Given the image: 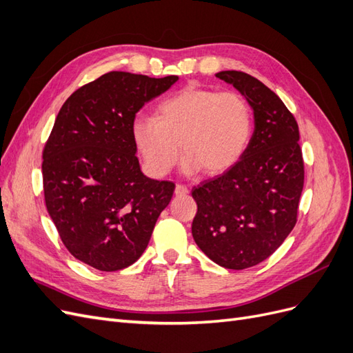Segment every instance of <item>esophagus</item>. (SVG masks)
<instances>
[{
	"label": "esophagus",
	"instance_id": "1",
	"mask_svg": "<svg viewBox=\"0 0 353 353\" xmlns=\"http://www.w3.org/2000/svg\"><path fill=\"white\" fill-rule=\"evenodd\" d=\"M188 193H190V190H188V187H185V185L178 184V185L175 187V194H176V196H185V194H188Z\"/></svg>",
	"mask_w": 353,
	"mask_h": 353
}]
</instances>
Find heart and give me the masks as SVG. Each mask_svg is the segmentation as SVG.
I'll use <instances>...</instances> for the list:
<instances>
[{
	"mask_svg": "<svg viewBox=\"0 0 353 353\" xmlns=\"http://www.w3.org/2000/svg\"><path fill=\"white\" fill-rule=\"evenodd\" d=\"M252 131V108L241 94L193 85L160 101L156 119L140 117L132 123L137 150L154 176L174 169L179 144L187 172H227L244 154Z\"/></svg>",
	"mask_w": 353,
	"mask_h": 353,
	"instance_id": "obj_1",
	"label": "heart"
}]
</instances>
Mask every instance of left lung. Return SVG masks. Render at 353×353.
Here are the masks:
<instances>
[{
    "label": "left lung",
    "mask_w": 353,
    "mask_h": 353,
    "mask_svg": "<svg viewBox=\"0 0 353 353\" xmlns=\"http://www.w3.org/2000/svg\"><path fill=\"white\" fill-rule=\"evenodd\" d=\"M216 78L249 101L254 131L236 165L191 191L197 203L191 232L209 259L245 270L270 258L294 228L303 157L297 122L279 95L244 72L223 70Z\"/></svg>",
    "instance_id": "1"
}]
</instances>
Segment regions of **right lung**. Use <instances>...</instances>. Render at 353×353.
Here are the masks:
<instances>
[{
  "instance_id": "add662e5",
  "label": "right lung",
  "mask_w": 353,
  "mask_h": 353,
  "mask_svg": "<svg viewBox=\"0 0 353 353\" xmlns=\"http://www.w3.org/2000/svg\"><path fill=\"white\" fill-rule=\"evenodd\" d=\"M176 81L109 72L74 91L56 117L42 152L46 206L66 249L95 270L140 258L172 199L174 183L141 172L132 123Z\"/></svg>"
}]
</instances>
